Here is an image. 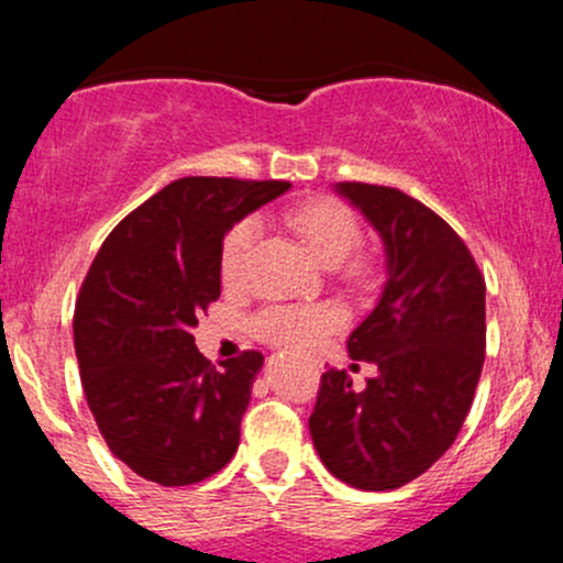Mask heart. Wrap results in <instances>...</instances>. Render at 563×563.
<instances>
[{
    "label": "heart",
    "instance_id": "b5f03b06",
    "mask_svg": "<svg viewBox=\"0 0 563 563\" xmlns=\"http://www.w3.org/2000/svg\"><path fill=\"white\" fill-rule=\"evenodd\" d=\"M286 222L307 245L309 254L328 269L341 267L363 241V228H360L357 217L344 203L331 198L296 203L294 209H288ZM256 235H260V222L254 217L235 222L224 235L219 269H222V280L228 286L243 280ZM341 325H344V312L333 303H273L251 320V328L262 341L288 349V352L312 349L325 335L339 331Z\"/></svg>",
    "mask_w": 563,
    "mask_h": 563
}]
</instances>
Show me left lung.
I'll return each instance as SVG.
<instances>
[{"instance_id":"1","label":"left lung","mask_w":563,"mask_h":563,"mask_svg":"<svg viewBox=\"0 0 563 563\" xmlns=\"http://www.w3.org/2000/svg\"><path fill=\"white\" fill-rule=\"evenodd\" d=\"M333 190L378 232L386 283L346 341L349 357L376 365V376L354 391L346 371L322 373L309 434L335 479L380 493L434 466L466 421L487 341L484 277L421 200L363 183Z\"/></svg>"}]
</instances>
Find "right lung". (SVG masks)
<instances>
[{
	"label": "right lung",
	"instance_id": "1",
	"mask_svg": "<svg viewBox=\"0 0 563 563\" xmlns=\"http://www.w3.org/2000/svg\"><path fill=\"white\" fill-rule=\"evenodd\" d=\"M288 187L177 179L97 251L76 301V360L97 429L142 479L185 487L235 455L264 357L243 352L214 367L192 328L222 290L224 235Z\"/></svg>",
	"mask_w": 563,
	"mask_h": 563
}]
</instances>
